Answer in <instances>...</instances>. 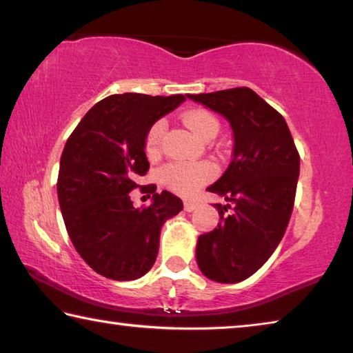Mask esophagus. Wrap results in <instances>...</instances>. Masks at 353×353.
I'll list each match as a JSON object with an SVG mask.
<instances>
[{"mask_svg": "<svg viewBox=\"0 0 353 353\" xmlns=\"http://www.w3.org/2000/svg\"><path fill=\"white\" fill-rule=\"evenodd\" d=\"M183 209H185V212H193L194 209H196V203H190V201H185V203H183Z\"/></svg>", "mask_w": 353, "mask_h": 353, "instance_id": "obj_1", "label": "esophagus"}]
</instances>
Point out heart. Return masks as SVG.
I'll list each match as a JSON object with an SVG mask.
<instances>
[{
    "label": "heart",
    "mask_w": 353,
    "mask_h": 353,
    "mask_svg": "<svg viewBox=\"0 0 353 353\" xmlns=\"http://www.w3.org/2000/svg\"><path fill=\"white\" fill-rule=\"evenodd\" d=\"M185 124L194 135L201 139H209L218 133L216 117L207 110H192L182 116ZM165 121L154 122L148 130L144 148L149 155H157L160 150L161 138L165 133ZM216 174V168L210 161H199V163H187V161H174L161 168V179L171 190L182 196H193L205 182L212 181Z\"/></svg>",
    "instance_id": "obj_1"
}]
</instances>
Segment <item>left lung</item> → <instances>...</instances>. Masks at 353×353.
<instances>
[{
    "mask_svg": "<svg viewBox=\"0 0 353 353\" xmlns=\"http://www.w3.org/2000/svg\"><path fill=\"white\" fill-rule=\"evenodd\" d=\"M187 97L225 117L234 137L231 163L207 188L226 204H215L220 223L198 237V267L212 281L240 283L265 264L286 232L300 157L284 117L253 89Z\"/></svg>",
    "mask_w": 353,
    "mask_h": 353,
    "instance_id": "8db88e82",
    "label": "left lung"
}]
</instances>
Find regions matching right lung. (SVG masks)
Returning a JSON list of instances; mask_svg holds the SVG:
<instances>
[{"instance_id": "1", "label": "right lung", "mask_w": 353, "mask_h": 353, "mask_svg": "<svg viewBox=\"0 0 353 353\" xmlns=\"http://www.w3.org/2000/svg\"><path fill=\"white\" fill-rule=\"evenodd\" d=\"M188 96V94H187ZM185 96L114 94L92 106L67 139L59 161L58 201L69 237L83 261L105 278L132 281L157 259L160 231L183 209L181 198L155 185L146 209L128 193L146 174L144 141L150 125Z\"/></svg>"}]
</instances>
